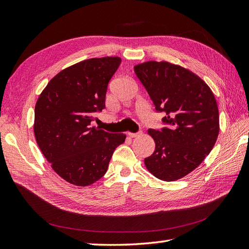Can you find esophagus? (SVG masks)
I'll return each mask as SVG.
<instances>
[{
    "label": "esophagus",
    "instance_id": "34e87169",
    "mask_svg": "<svg viewBox=\"0 0 249 249\" xmlns=\"http://www.w3.org/2000/svg\"><path fill=\"white\" fill-rule=\"evenodd\" d=\"M127 135H128V137H130V138H137L141 135V132H128Z\"/></svg>",
    "mask_w": 249,
    "mask_h": 249
}]
</instances>
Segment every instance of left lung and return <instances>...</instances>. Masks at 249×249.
Here are the masks:
<instances>
[{"mask_svg": "<svg viewBox=\"0 0 249 249\" xmlns=\"http://www.w3.org/2000/svg\"><path fill=\"white\" fill-rule=\"evenodd\" d=\"M135 72L164 112L161 130L148 129L154 154L145 166L163 181H176L196 169L212 151L219 135V109L208 85L190 70L168 62L149 61Z\"/></svg>", "mask_w": 249, "mask_h": 249, "instance_id": "left-lung-1", "label": "left lung"}]
</instances>
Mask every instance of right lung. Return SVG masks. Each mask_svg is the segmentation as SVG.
Masks as SVG:
<instances>
[{"mask_svg":"<svg viewBox=\"0 0 249 249\" xmlns=\"http://www.w3.org/2000/svg\"><path fill=\"white\" fill-rule=\"evenodd\" d=\"M121 64L119 56L94 58L63 69L49 81L35 108L36 143L53 169L76 186L100 180L123 133L91 127L105 108L107 86Z\"/></svg>","mask_w":249,"mask_h":249,"instance_id":"right-lung-1","label":"right lung"}]
</instances>
